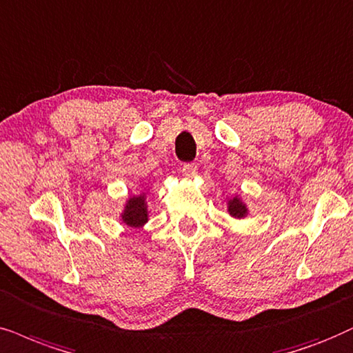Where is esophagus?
I'll list each match as a JSON object with an SVG mask.
<instances>
[{
  "instance_id": "esophagus-1",
  "label": "esophagus",
  "mask_w": 353,
  "mask_h": 353,
  "mask_svg": "<svg viewBox=\"0 0 353 353\" xmlns=\"http://www.w3.org/2000/svg\"><path fill=\"white\" fill-rule=\"evenodd\" d=\"M181 171L185 177H194V176H197L199 168H197V164H194V163H184V164H181Z\"/></svg>"
}]
</instances>
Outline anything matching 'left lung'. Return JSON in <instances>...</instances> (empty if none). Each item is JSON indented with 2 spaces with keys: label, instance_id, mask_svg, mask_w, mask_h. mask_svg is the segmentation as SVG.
<instances>
[{
  "label": "left lung",
  "instance_id": "8db88e82",
  "mask_svg": "<svg viewBox=\"0 0 353 353\" xmlns=\"http://www.w3.org/2000/svg\"><path fill=\"white\" fill-rule=\"evenodd\" d=\"M228 212L233 216L241 218V216L246 215V207H244L243 202H239L238 199H233V200H230V203H228Z\"/></svg>",
  "mask_w": 353,
  "mask_h": 353
}]
</instances>
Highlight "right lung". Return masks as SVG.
<instances>
[{
	"label": "right lung",
	"mask_w": 353,
	"mask_h": 353,
	"mask_svg": "<svg viewBox=\"0 0 353 353\" xmlns=\"http://www.w3.org/2000/svg\"><path fill=\"white\" fill-rule=\"evenodd\" d=\"M122 218L123 221L130 226H141L146 220H148V218H146V205L143 195H140V197H132L128 200Z\"/></svg>",
	"instance_id": "right-lung-1"
}]
</instances>
